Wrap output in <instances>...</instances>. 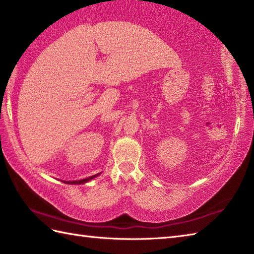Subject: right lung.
<instances>
[{
  "mask_svg": "<svg viewBox=\"0 0 254 254\" xmlns=\"http://www.w3.org/2000/svg\"><path fill=\"white\" fill-rule=\"evenodd\" d=\"M100 174H97L95 176H91L89 178H85V179H82V180H77V181H66L65 183H68V185H83V183H86L90 181L91 179H94V178H96L97 176H99Z\"/></svg>",
  "mask_w": 254,
  "mask_h": 254,
  "instance_id": "obj_1",
  "label": "right lung"
}]
</instances>
